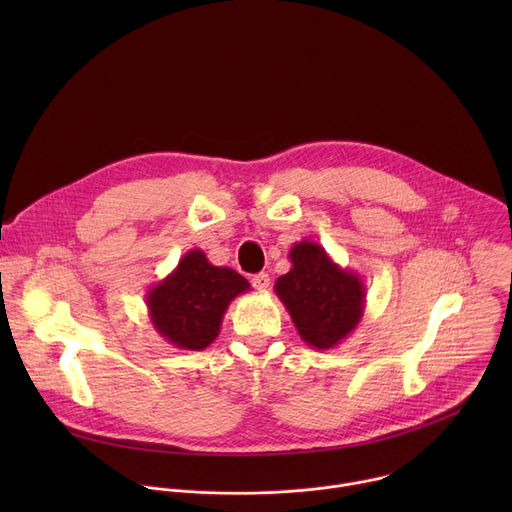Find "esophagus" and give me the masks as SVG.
<instances>
[{"label":"esophagus","mask_w":512,"mask_h":512,"mask_svg":"<svg viewBox=\"0 0 512 512\" xmlns=\"http://www.w3.org/2000/svg\"><path fill=\"white\" fill-rule=\"evenodd\" d=\"M251 283H253V287H255V289L265 291V289L269 287V275H267V273H257V275H253Z\"/></svg>","instance_id":"1"}]
</instances>
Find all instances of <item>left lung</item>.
<instances>
[{
  "label": "left lung",
  "instance_id": "left-lung-1",
  "mask_svg": "<svg viewBox=\"0 0 512 512\" xmlns=\"http://www.w3.org/2000/svg\"><path fill=\"white\" fill-rule=\"evenodd\" d=\"M287 257L291 269L273 285L277 298L306 344L318 350L338 346L364 314L367 287L358 273L334 263L314 241L296 243Z\"/></svg>",
  "mask_w": 512,
  "mask_h": 512
}]
</instances>
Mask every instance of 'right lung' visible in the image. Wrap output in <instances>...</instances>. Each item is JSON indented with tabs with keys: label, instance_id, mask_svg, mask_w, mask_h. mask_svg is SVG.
I'll return each mask as SVG.
<instances>
[{
	"label": "right lung",
	"instance_id": "obj_1",
	"mask_svg": "<svg viewBox=\"0 0 512 512\" xmlns=\"http://www.w3.org/2000/svg\"><path fill=\"white\" fill-rule=\"evenodd\" d=\"M251 283L231 267H216L200 249L188 251L178 267L156 283L148 296L156 332L182 350H204L216 340L229 304Z\"/></svg>",
	"mask_w": 512,
	"mask_h": 512
}]
</instances>
